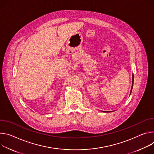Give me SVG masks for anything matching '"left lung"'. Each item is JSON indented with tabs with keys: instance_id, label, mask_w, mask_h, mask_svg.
<instances>
[{
	"instance_id": "obj_1",
	"label": "left lung",
	"mask_w": 154,
	"mask_h": 154,
	"mask_svg": "<svg viewBox=\"0 0 154 154\" xmlns=\"http://www.w3.org/2000/svg\"><path fill=\"white\" fill-rule=\"evenodd\" d=\"M133 81H134V76H133V74L132 75V86H131V91H130V94L131 93V91H132V89H133ZM103 112H108V111H103ZM108 112H110V111H108Z\"/></svg>"
}]
</instances>
